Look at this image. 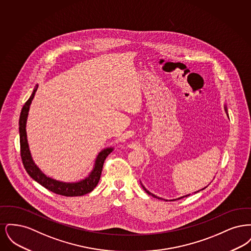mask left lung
I'll use <instances>...</instances> for the list:
<instances>
[{"label":"left lung","mask_w":251,"mask_h":251,"mask_svg":"<svg viewBox=\"0 0 251 251\" xmlns=\"http://www.w3.org/2000/svg\"><path fill=\"white\" fill-rule=\"evenodd\" d=\"M224 108H225V112H226V114H227V117H228V115H227V106L225 105V106H224ZM141 185H142V187H143V189L144 190H145V191H146V193H147V194H149L150 196H152L153 198H156V199H159V200H163L162 198H159V197H157V196H155L154 194H152V193H151V192L149 191V190H147V189L145 188V186H144L142 183H141ZM206 187H207V186H206ZM206 187H204V188H202L201 190H203V189H205ZM201 190H199V191L195 192V193H198V192L201 191ZM188 196H190V194H188V195H185V196H182V197H179V198H178V199H174V200H171V201H176V200H179V199H182V198H185V197H188ZM164 201H167V200H164Z\"/></svg>","instance_id":"1"}]
</instances>
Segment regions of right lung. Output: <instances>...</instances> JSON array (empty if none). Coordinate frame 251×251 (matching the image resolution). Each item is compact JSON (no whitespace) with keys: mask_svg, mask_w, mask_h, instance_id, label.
Listing matches in <instances>:
<instances>
[{"mask_svg":"<svg viewBox=\"0 0 251 251\" xmlns=\"http://www.w3.org/2000/svg\"><path fill=\"white\" fill-rule=\"evenodd\" d=\"M38 84H36L34 88V91L28 100L25 102L24 107L22 109L20 121H19V131H20V142H21V155L24 163V168L26 169L27 173L30 175L32 179H35L39 184L44 186L46 189L53 192L57 195L65 196V197H80L88 194L94 190L99 180L100 179L101 170L103 167L104 160L114 150V148H105L101 151L99 152L95 160V164L91 172L88 174L87 177L84 179H80L78 181L72 182H66L61 181L57 179H52L50 177L46 176L40 169L36 166L32 158L29 144L27 140V132H26V122L28 118V113L32 100L36 95Z\"/></svg>","mask_w":251,"mask_h":251,"instance_id":"1","label":"right lung"}]
</instances>
